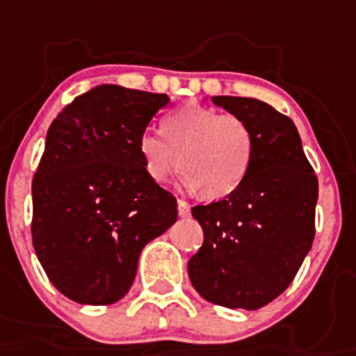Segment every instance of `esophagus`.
Wrapping results in <instances>:
<instances>
[{
    "mask_svg": "<svg viewBox=\"0 0 356 356\" xmlns=\"http://www.w3.org/2000/svg\"><path fill=\"white\" fill-rule=\"evenodd\" d=\"M177 211H179V216L181 218H188L190 216V205L186 201L179 200L177 201Z\"/></svg>",
    "mask_w": 356,
    "mask_h": 356,
    "instance_id": "34e87169",
    "label": "esophagus"
}]
</instances>
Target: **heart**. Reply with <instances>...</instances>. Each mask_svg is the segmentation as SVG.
<instances>
[{
  "label": "heart",
  "instance_id": "1",
  "mask_svg": "<svg viewBox=\"0 0 356 356\" xmlns=\"http://www.w3.org/2000/svg\"><path fill=\"white\" fill-rule=\"evenodd\" d=\"M161 134L142 133L138 151L145 173L166 183L177 170L184 172V188L201 190L207 200H218L240 186L253 162L251 129L236 114L203 105H184L166 114Z\"/></svg>",
  "mask_w": 356,
  "mask_h": 356
}]
</instances>
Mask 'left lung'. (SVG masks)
Wrapping results in <instances>:
<instances>
[{"instance_id": "left-lung-1", "label": "left lung", "mask_w": 356, "mask_h": 356, "mask_svg": "<svg viewBox=\"0 0 356 356\" xmlns=\"http://www.w3.org/2000/svg\"><path fill=\"white\" fill-rule=\"evenodd\" d=\"M211 99L245 120L254 153L238 188L192 209L205 240L188 275L207 301L257 310L290 286L312 248L318 177L288 116L253 97Z\"/></svg>"}]
</instances>
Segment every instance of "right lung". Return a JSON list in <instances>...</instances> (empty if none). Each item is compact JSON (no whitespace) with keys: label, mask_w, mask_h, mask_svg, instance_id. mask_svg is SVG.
Listing matches in <instances>:
<instances>
[{"label":"right lung","mask_w":356,"mask_h":356,"mask_svg":"<svg viewBox=\"0 0 356 356\" xmlns=\"http://www.w3.org/2000/svg\"><path fill=\"white\" fill-rule=\"evenodd\" d=\"M166 94L92 88L58 113L33 177V245L58 292L113 305L140 251L177 222V200L145 173L138 140Z\"/></svg>","instance_id":"right-lung-1"}]
</instances>
